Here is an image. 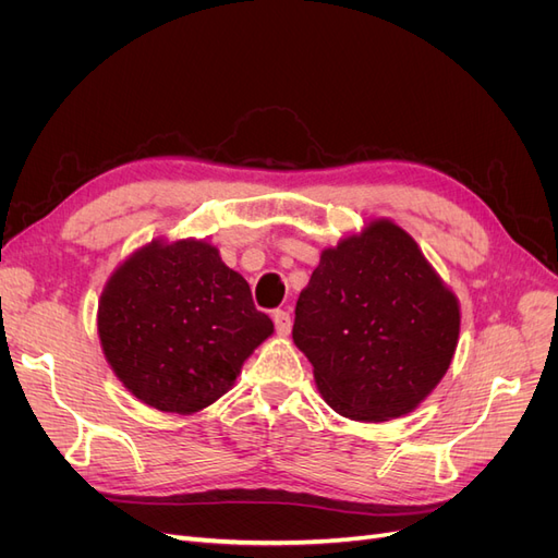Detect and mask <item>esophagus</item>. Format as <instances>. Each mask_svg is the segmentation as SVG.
<instances>
[{
  "label": "esophagus",
  "instance_id": "obj_1",
  "mask_svg": "<svg viewBox=\"0 0 558 558\" xmlns=\"http://www.w3.org/2000/svg\"><path fill=\"white\" fill-rule=\"evenodd\" d=\"M275 328L279 335H289L291 332V314L286 310H277L275 312Z\"/></svg>",
  "mask_w": 558,
  "mask_h": 558
}]
</instances>
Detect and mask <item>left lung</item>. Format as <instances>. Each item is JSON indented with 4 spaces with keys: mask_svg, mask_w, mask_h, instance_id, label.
<instances>
[{
    "mask_svg": "<svg viewBox=\"0 0 558 558\" xmlns=\"http://www.w3.org/2000/svg\"><path fill=\"white\" fill-rule=\"evenodd\" d=\"M459 328V300L410 234L379 218L320 253L298 298L293 342L337 414L386 421L440 384Z\"/></svg>",
    "mask_w": 558,
    "mask_h": 558,
    "instance_id": "obj_1",
    "label": "left lung"
}]
</instances>
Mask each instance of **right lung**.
I'll return each instance as SVG.
<instances>
[{
	"label": "right lung",
	"mask_w": 558,
	"mask_h": 558,
	"mask_svg": "<svg viewBox=\"0 0 558 558\" xmlns=\"http://www.w3.org/2000/svg\"><path fill=\"white\" fill-rule=\"evenodd\" d=\"M275 324L218 248L150 242L116 269L97 332L116 377L148 408L193 414L221 398Z\"/></svg>",
	"instance_id": "obj_1"
}]
</instances>
